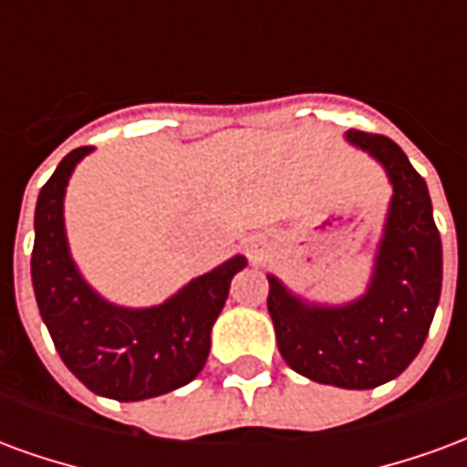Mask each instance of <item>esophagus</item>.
Wrapping results in <instances>:
<instances>
[{"mask_svg": "<svg viewBox=\"0 0 467 467\" xmlns=\"http://www.w3.org/2000/svg\"><path fill=\"white\" fill-rule=\"evenodd\" d=\"M250 257L253 263H263V250H257V244H250Z\"/></svg>", "mask_w": 467, "mask_h": 467, "instance_id": "1", "label": "esophagus"}]
</instances>
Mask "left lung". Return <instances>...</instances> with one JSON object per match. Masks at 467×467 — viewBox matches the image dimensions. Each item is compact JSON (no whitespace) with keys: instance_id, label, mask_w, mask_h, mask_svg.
Returning <instances> with one entry per match:
<instances>
[{"instance_id":"8db88e82","label":"left lung","mask_w":467,"mask_h":467,"mask_svg":"<svg viewBox=\"0 0 467 467\" xmlns=\"http://www.w3.org/2000/svg\"><path fill=\"white\" fill-rule=\"evenodd\" d=\"M345 142L375 162L392 187L368 285L345 303L313 300L267 273V310L285 362L307 380L370 390L395 380L420 352L441 303L442 244L428 184L398 144L348 130Z\"/></svg>"}]
</instances>
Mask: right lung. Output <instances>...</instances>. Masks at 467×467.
<instances>
[{
  "label": "right lung",
  "instance_id": "add662e5",
  "mask_svg": "<svg viewBox=\"0 0 467 467\" xmlns=\"http://www.w3.org/2000/svg\"><path fill=\"white\" fill-rule=\"evenodd\" d=\"M92 152L79 147L39 190L35 210L32 285L39 315L59 358L95 395L137 402L192 382L210 355V335L244 254L184 283L162 303L127 307L107 300L77 267L65 224L67 184Z\"/></svg>",
  "mask_w": 467,
  "mask_h": 467
}]
</instances>
